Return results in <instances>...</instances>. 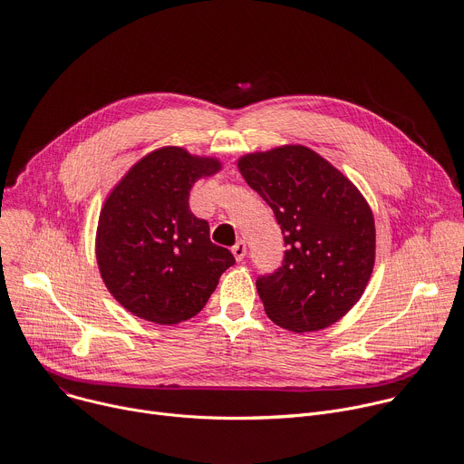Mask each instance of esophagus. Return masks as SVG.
Instances as JSON below:
<instances>
[{
  "label": "esophagus",
  "mask_w": 464,
  "mask_h": 464,
  "mask_svg": "<svg viewBox=\"0 0 464 464\" xmlns=\"http://www.w3.org/2000/svg\"><path fill=\"white\" fill-rule=\"evenodd\" d=\"M231 251H233V256H235L237 261H242V259L246 257V251H247L246 242H244V240H238V242L231 247Z\"/></svg>",
  "instance_id": "esophagus-1"
}]
</instances>
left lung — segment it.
<instances>
[{"label": "left lung", "instance_id": "8db88e82", "mask_svg": "<svg viewBox=\"0 0 464 464\" xmlns=\"http://www.w3.org/2000/svg\"><path fill=\"white\" fill-rule=\"evenodd\" d=\"M238 170L274 210L286 246L283 265L257 279L268 318L294 333L339 322L362 296L375 263L368 201L302 144L247 153Z\"/></svg>", "mask_w": 464, "mask_h": 464}]
</instances>
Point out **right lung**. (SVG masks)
<instances>
[{
  "mask_svg": "<svg viewBox=\"0 0 464 464\" xmlns=\"http://www.w3.org/2000/svg\"><path fill=\"white\" fill-rule=\"evenodd\" d=\"M222 168L179 146L159 148L130 168L107 196L96 231V261L114 300L131 314L174 325L196 316L231 251L210 242L207 220L190 213L192 185Z\"/></svg>",
  "mask_w": 464,
  "mask_h": 464,
  "instance_id": "obj_1",
  "label": "right lung"
}]
</instances>
